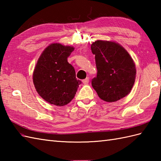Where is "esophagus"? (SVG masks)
<instances>
[{"label":"esophagus","mask_w":161,"mask_h":161,"mask_svg":"<svg viewBox=\"0 0 161 161\" xmlns=\"http://www.w3.org/2000/svg\"><path fill=\"white\" fill-rule=\"evenodd\" d=\"M82 81H83V84H88V82H89V78L86 77V79H84V80Z\"/></svg>","instance_id":"esophagus-1"}]
</instances>
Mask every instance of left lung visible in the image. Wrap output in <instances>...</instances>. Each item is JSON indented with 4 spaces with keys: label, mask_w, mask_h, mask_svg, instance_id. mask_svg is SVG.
Segmentation results:
<instances>
[{
    "label": "left lung",
    "mask_w": 161,
    "mask_h": 161,
    "mask_svg": "<svg viewBox=\"0 0 161 161\" xmlns=\"http://www.w3.org/2000/svg\"><path fill=\"white\" fill-rule=\"evenodd\" d=\"M97 70L92 86L102 100L116 102L126 96L135 82L136 70L131 57L114 42L97 40L91 44Z\"/></svg>",
    "instance_id": "1"
}]
</instances>
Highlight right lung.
Wrapping results in <instances>:
<instances>
[{"label":"right lung","mask_w":161,"mask_h":161,"mask_svg":"<svg viewBox=\"0 0 161 161\" xmlns=\"http://www.w3.org/2000/svg\"><path fill=\"white\" fill-rule=\"evenodd\" d=\"M73 46L52 43L43 51L33 72V82L37 93L51 104L63 107L74 98L81 81L77 80L68 57Z\"/></svg>","instance_id":"right-lung-1"}]
</instances>
